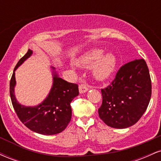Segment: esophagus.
<instances>
[{"instance_id": "1", "label": "esophagus", "mask_w": 161, "mask_h": 161, "mask_svg": "<svg viewBox=\"0 0 161 161\" xmlns=\"http://www.w3.org/2000/svg\"><path fill=\"white\" fill-rule=\"evenodd\" d=\"M79 93L83 94V93H86V92L88 91V88L86 86V85L82 84L79 86Z\"/></svg>"}]
</instances>
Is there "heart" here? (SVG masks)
<instances>
[{"label": "heart", "instance_id": "b5f03b06", "mask_svg": "<svg viewBox=\"0 0 161 161\" xmlns=\"http://www.w3.org/2000/svg\"><path fill=\"white\" fill-rule=\"evenodd\" d=\"M75 64L79 67L88 69L92 66V74L99 81H104L108 79L116 66V58L112 52L104 54L101 49H90L81 55L75 60Z\"/></svg>", "mask_w": 161, "mask_h": 161}]
</instances>
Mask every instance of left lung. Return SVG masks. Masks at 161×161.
<instances>
[{"label": "left lung", "instance_id": "left-lung-1", "mask_svg": "<svg viewBox=\"0 0 161 161\" xmlns=\"http://www.w3.org/2000/svg\"><path fill=\"white\" fill-rule=\"evenodd\" d=\"M101 93L98 114L105 124L125 129L137 123L151 96V77L145 60H135L122 66L111 85L101 89Z\"/></svg>", "mask_w": 161, "mask_h": 161}]
</instances>
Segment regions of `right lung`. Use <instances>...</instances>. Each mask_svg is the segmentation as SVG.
Here are the masks:
<instances>
[{"label": "right lung", "mask_w": 161, "mask_h": 161, "mask_svg": "<svg viewBox=\"0 0 161 161\" xmlns=\"http://www.w3.org/2000/svg\"><path fill=\"white\" fill-rule=\"evenodd\" d=\"M32 53V50L29 49L14 70L10 82V94L13 106L22 123L30 130L46 136L58 134L66 129L71 120L70 103L79 95L78 86L60 78L55 68L51 66L53 83L47 97L36 106H25L20 104L15 96V71Z\"/></svg>", "instance_id": "obj_1"}]
</instances>
